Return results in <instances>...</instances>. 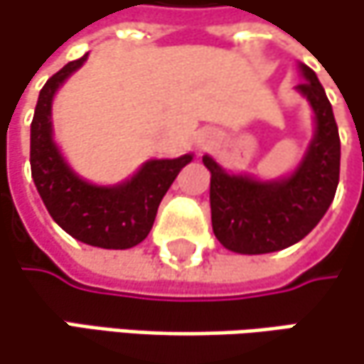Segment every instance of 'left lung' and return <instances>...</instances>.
Masks as SVG:
<instances>
[{"mask_svg": "<svg viewBox=\"0 0 364 364\" xmlns=\"http://www.w3.org/2000/svg\"><path fill=\"white\" fill-rule=\"evenodd\" d=\"M296 89L314 112V135L298 168L277 181L229 175L210 156V213L216 240L237 254H269L306 237L333 202L340 181V133L331 104L314 70L300 64Z\"/></svg>", "mask_w": 364, "mask_h": 364, "instance_id": "obj_1", "label": "left lung"}]
</instances>
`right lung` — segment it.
I'll list each match as a JSON object with an SVG mask.
<instances>
[{
    "mask_svg": "<svg viewBox=\"0 0 364 364\" xmlns=\"http://www.w3.org/2000/svg\"><path fill=\"white\" fill-rule=\"evenodd\" d=\"M85 60L87 53L68 62L39 93L31 122V175L48 213L68 235L95 248H133L148 237L164 193L193 156L148 160L129 181L112 187L81 179L53 144L51 102Z\"/></svg>",
    "mask_w": 364,
    "mask_h": 364,
    "instance_id": "obj_1",
    "label": "right lung"
}]
</instances>
